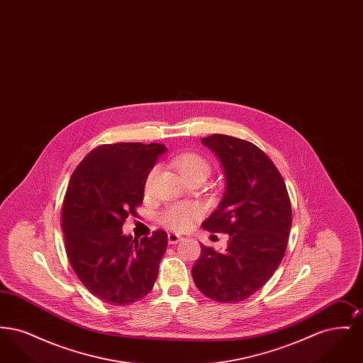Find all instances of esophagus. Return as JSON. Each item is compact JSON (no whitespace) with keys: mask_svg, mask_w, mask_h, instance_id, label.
<instances>
[{"mask_svg":"<svg viewBox=\"0 0 363 363\" xmlns=\"http://www.w3.org/2000/svg\"><path fill=\"white\" fill-rule=\"evenodd\" d=\"M167 238H169V243H170V245H175V243H178V242H181L184 240L181 235H178V234H175V233H170V234L167 235Z\"/></svg>","mask_w":363,"mask_h":363,"instance_id":"obj_1","label":"esophagus"}]
</instances>
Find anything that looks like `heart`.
<instances>
[{
  "label": "heart",
  "mask_w": 363,
  "mask_h": 363,
  "mask_svg": "<svg viewBox=\"0 0 363 363\" xmlns=\"http://www.w3.org/2000/svg\"><path fill=\"white\" fill-rule=\"evenodd\" d=\"M174 167L188 181L193 177H206L211 173V164L206 157L197 154H181L175 156L172 160ZM156 169H152L145 181V190L151 189ZM203 215V208L194 203H177L170 207L163 209L159 215V220L162 225L172 228L174 231L188 230L191 223Z\"/></svg>",
  "instance_id": "heart-1"
}]
</instances>
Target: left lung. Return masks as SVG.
I'll list each match as a JSON object with an SVG mask.
<instances>
[{
    "label": "left lung",
    "mask_w": 363,
    "mask_h": 363,
    "mask_svg": "<svg viewBox=\"0 0 363 363\" xmlns=\"http://www.w3.org/2000/svg\"><path fill=\"white\" fill-rule=\"evenodd\" d=\"M201 143L218 156L225 177V196L203 228L228 234V242L223 252L201 245L191 277L212 301L237 303L259 290L283 259L291 203L281 174L259 147L225 135Z\"/></svg>",
    "instance_id": "8db88e82"
}]
</instances>
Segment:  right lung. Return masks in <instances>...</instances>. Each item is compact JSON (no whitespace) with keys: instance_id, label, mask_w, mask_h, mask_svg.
Segmentation results:
<instances>
[{"instance_id":"1","label":"right lung","mask_w":363,"mask_h":363,"mask_svg":"<svg viewBox=\"0 0 363 363\" xmlns=\"http://www.w3.org/2000/svg\"><path fill=\"white\" fill-rule=\"evenodd\" d=\"M163 144L117 143L92 150L70 177L62 231L70 265L86 290L110 305H130L154 287L167 249L162 230L141 240L122 233L143 203Z\"/></svg>"}]
</instances>
